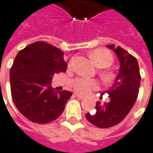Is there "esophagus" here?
Masks as SVG:
<instances>
[{
  "label": "esophagus",
  "instance_id": "obj_1",
  "mask_svg": "<svg viewBox=\"0 0 153 153\" xmlns=\"http://www.w3.org/2000/svg\"><path fill=\"white\" fill-rule=\"evenodd\" d=\"M75 97H77L79 98V99H84V98H85V97L82 96V95H79V94H78V93H75Z\"/></svg>",
  "mask_w": 153,
  "mask_h": 153
}]
</instances>
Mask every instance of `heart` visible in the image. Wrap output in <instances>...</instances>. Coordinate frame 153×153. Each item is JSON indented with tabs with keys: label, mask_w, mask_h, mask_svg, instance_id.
Returning <instances> with one entry per match:
<instances>
[{
	"label": "heart",
	"mask_w": 153,
	"mask_h": 153,
	"mask_svg": "<svg viewBox=\"0 0 153 153\" xmlns=\"http://www.w3.org/2000/svg\"><path fill=\"white\" fill-rule=\"evenodd\" d=\"M91 58L95 64L99 68L110 67V65L113 63V61H114L112 54L109 50H103V49L95 50L91 54ZM71 65H72V61L69 62V66ZM73 85L76 91H78L79 93L83 94V95L89 94L91 92V91L97 89L99 86L97 81L94 80V79L84 78V77L75 79L73 81Z\"/></svg>",
	"instance_id": "heart-1"
}]
</instances>
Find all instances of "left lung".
<instances>
[{"label":"left lung","mask_w":153,"mask_h":153,"mask_svg":"<svg viewBox=\"0 0 153 153\" xmlns=\"http://www.w3.org/2000/svg\"><path fill=\"white\" fill-rule=\"evenodd\" d=\"M118 57L120 69L114 84L101 94L108 93L109 103L96 104V112L87 113L86 119L98 128H106L120 123L134 105L140 85V74L136 58L128 51L115 45H107Z\"/></svg>","instance_id":"obj_1"}]
</instances>
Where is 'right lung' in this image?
Instances as JSON below:
<instances>
[{
  "instance_id": "obj_1",
  "label": "right lung",
  "mask_w": 153,
  "mask_h": 153,
  "mask_svg": "<svg viewBox=\"0 0 153 153\" xmlns=\"http://www.w3.org/2000/svg\"><path fill=\"white\" fill-rule=\"evenodd\" d=\"M64 53L45 42H35L20 50L10 69L13 101L30 122L49 123L63 112L73 93L56 91L50 85L55 74L65 72Z\"/></svg>"
}]
</instances>
